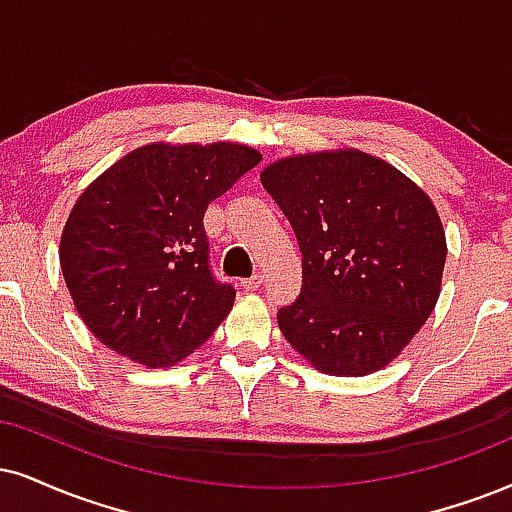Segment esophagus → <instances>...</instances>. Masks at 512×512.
I'll list each match as a JSON object with an SVG mask.
<instances>
[{
    "label": "esophagus",
    "instance_id": "1",
    "mask_svg": "<svg viewBox=\"0 0 512 512\" xmlns=\"http://www.w3.org/2000/svg\"><path fill=\"white\" fill-rule=\"evenodd\" d=\"M261 285H263V275L256 273V275H251V277H246V280H242V285H239V287H242L244 292H256V289Z\"/></svg>",
    "mask_w": 512,
    "mask_h": 512
}]
</instances>
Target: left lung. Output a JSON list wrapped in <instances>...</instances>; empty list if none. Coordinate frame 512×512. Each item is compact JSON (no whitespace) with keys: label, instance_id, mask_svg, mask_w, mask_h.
<instances>
[{"label":"left lung","instance_id":"left-lung-1","mask_svg":"<svg viewBox=\"0 0 512 512\" xmlns=\"http://www.w3.org/2000/svg\"><path fill=\"white\" fill-rule=\"evenodd\" d=\"M261 182L301 249V294L277 311L287 342L325 375L394 361L439 299L446 235L430 197L358 149L289 156Z\"/></svg>","mask_w":512,"mask_h":512}]
</instances>
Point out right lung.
Masks as SVG:
<instances>
[{
  "label": "right lung",
  "mask_w": 512,
  "mask_h": 512,
  "mask_svg": "<svg viewBox=\"0 0 512 512\" xmlns=\"http://www.w3.org/2000/svg\"><path fill=\"white\" fill-rule=\"evenodd\" d=\"M258 161L256 149L232 142H156L80 194L59 258L99 342L147 368H168L211 337L237 292L213 277L204 213Z\"/></svg>",
  "instance_id": "1"
}]
</instances>
